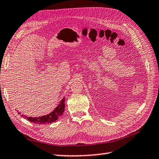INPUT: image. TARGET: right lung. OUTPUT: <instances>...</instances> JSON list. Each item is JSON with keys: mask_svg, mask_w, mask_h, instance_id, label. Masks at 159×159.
Returning a JSON list of instances; mask_svg holds the SVG:
<instances>
[{"mask_svg": "<svg viewBox=\"0 0 159 159\" xmlns=\"http://www.w3.org/2000/svg\"><path fill=\"white\" fill-rule=\"evenodd\" d=\"M65 110V98L62 99L60 104L56 107L55 110L51 112L50 114H47L45 116H40V117H27L26 116H24L25 119H27L28 120H30V122H33L34 123L37 124H48L54 122L57 120L59 116H61L62 114L64 112ZM20 114V113H19ZM23 115H22L23 116Z\"/></svg>", "mask_w": 159, "mask_h": 159, "instance_id": "right-lung-1", "label": "right lung"}]
</instances>
